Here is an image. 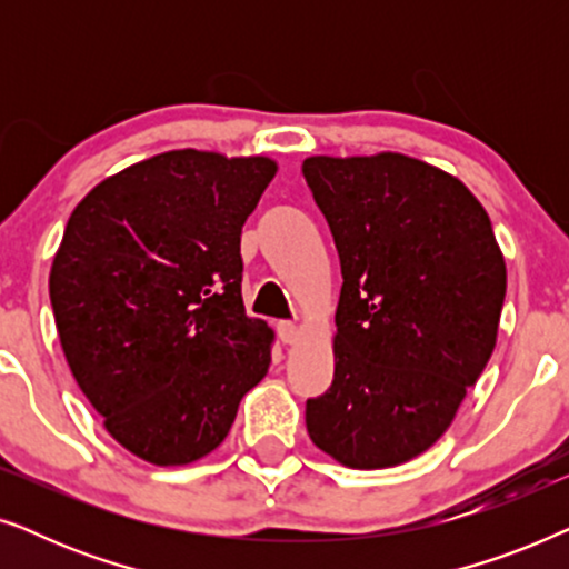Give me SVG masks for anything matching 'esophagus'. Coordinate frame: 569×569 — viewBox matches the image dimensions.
<instances>
[{
    "mask_svg": "<svg viewBox=\"0 0 569 569\" xmlns=\"http://www.w3.org/2000/svg\"><path fill=\"white\" fill-rule=\"evenodd\" d=\"M277 333H279V339H282V345H295L300 331L292 321H282V323H277Z\"/></svg>",
    "mask_w": 569,
    "mask_h": 569,
    "instance_id": "obj_1",
    "label": "esophagus"
}]
</instances>
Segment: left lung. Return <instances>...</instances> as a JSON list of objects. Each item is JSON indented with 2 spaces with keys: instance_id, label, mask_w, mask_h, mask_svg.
Instances as JSON below:
<instances>
[{
  "instance_id": "1",
  "label": "left lung",
  "mask_w": 569,
  "mask_h": 569,
  "mask_svg": "<svg viewBox=\"0 0 569 569\" xmlns=\"http://www.w3.org/2000/svg\"><path fill=\"white\" fill-rule=\"evenodd\" d=\"M341 263L329 391L306 427L349 469L425 453L492 357L505 259L477 197L399 152L302 162Z\"/></svg>"
}]
</instances>
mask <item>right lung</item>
I'll list each match as a JSON object with an SVG mask.
<instances>
[{"instance_id": "obj_1", "label": "right lung", "mask_w": 569, "mask_h": 569, "mask_svg": "<svg viewBox=\"0 0 569 569\" xmlns=\"http://www.w3.org/2000/svg\"><path fill=\"white\" fill-rule=\"evenodd\" d=\"M269 158L173 150L98 183L69 217L49 277L69 370L106 430L154 466L228 438L274 333L240 298V230Z\"/></svg>"}]
</instances>
